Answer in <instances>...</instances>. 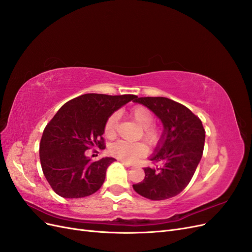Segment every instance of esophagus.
I'll use <instances>...</instances> for the list:
<instances>
[{"label": "esophagus", "instance_id": "esophagus-1", "mask_svg": "<svg viewBox=\"0 0 252 252\" xmlns=\"http://www.w3.org/2000/svg\"><path fill=\"white\" fill-rule=\"evenodd\" d=\"M121 163L123 164L124 166L128 167V168H132V167H133V165H132V164H130V163H127V162H125V161H122V159H121Z\"/></svg>", "mask_w": 252, "mask_h": 252}]
</instances>
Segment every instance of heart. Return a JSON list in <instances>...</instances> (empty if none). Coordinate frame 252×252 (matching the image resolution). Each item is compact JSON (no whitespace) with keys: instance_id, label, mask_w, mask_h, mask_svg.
<instances>
[{"instance_id":"heart-1","label":"heart","mask_w":252,"mask_h":252,"mask_svg":"<svg viewBox=\"0 0 252 252\" xmlns=\"http://www.w3.org/2000/svg\"><path fill=\"white\" fill-rule=\"evenodd\" d=\"M130 116L135 123L142 127L143 138L149 144L155 145L158 140V131L154 126H151L154 121V114L145 106H136L131 112ZM118 113H113L109 117L105 124V135L107 138H114L117 134L118 128ZM111 155L125 162H134L141 157L147 154V146L140 142H128L118 141L110 146Z\"/></svg>"}]
</instances>
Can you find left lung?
<instances>
[{
	"mask_svg": "<svg viewBox=\"0 0 252 252\" xmlns=\"http://www.w3.org/2000/svg\"><path fill=\"white\" fill-rule=\"evenodd\" d=\"M133 102L156 114L162 122L163 132L149 158L159 166L144 168L145 179L132 187L152 201L170 199L185 189L201 161L205 143L203 124L184 105L170 98L136 96Z\"/></svg>",
	"mask_w": 252,
	"mask_h": 252,
	"instance_id": "8db88e82",
	"label": "left lung"
}]
</instances>
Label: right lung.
Here are the masks:
<instances>
[{
  "label": "right lung",
  "mask_w": 252,
  "mask_h": 252,
  "mask_svg": "<svg viewBox=\"0 0 252 252\" xmlns=\"http://www.w3.org/2000/svg\"><path fill=\"white\" fill-rule=\"evenodd\" d=\"M136 97L133 94H83L67 102L47 124L40 144L45 178L55 192L66 199H80L101 188L113 158L93 162L91 147L104 149L102 135L111 114Z\"/></svg>",
  "instance_id": "1"
}]
</instances>
